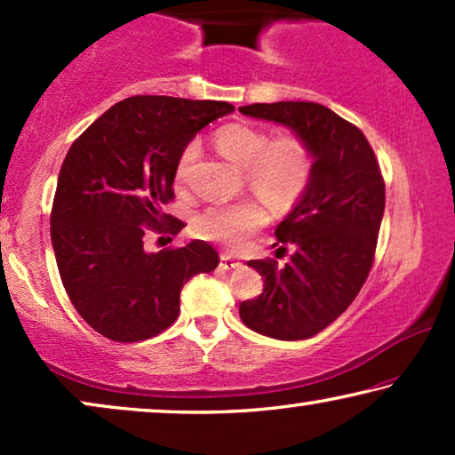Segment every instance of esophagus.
<instances>
[{
  "label": "esophagus",
  "instance_id": "obj_1",
  "mask_svg": "<svg viewBox=\"0 0 455 455\" xmlns=\"http://www.w3.org/2000/svg\"><path fill=\"white\" fill-rule=\"evenodd\" d=\"M220 267H221V269H226V271H232V269H238L240 263L235 259L229 257V254H221Z\"/></svg>",
  "mask_w": 455,
  "mask_h": 455
}]
</instances>
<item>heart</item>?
<instances>
[{"mask_svg": "<svg viewBox=\"0 0 455 455\" xmlns=\"http://www.w3.org/2000/svg\"><path fill=\"white\" fill-rule=\"evenodd\" d=\"M215 148L234 165L244 167L251 188L273 209H288L308 188L313 176V153L298 136L269 139L265 130L251 124H226L213 136ZM196 147L188 145L176 164V182L188 180ZM265 211L257 203L213 204L196 220V229L204 238L226 246L244 244L248 235L265 223Z\"/></svg>", "mask_w": 455, "mask_h": 455, "instance_id": "b5f03b06", "label": "heart"}]
</instances>
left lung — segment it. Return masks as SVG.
Returning a JSON list of instances; mask_svg holds the SVG:
<instances>
[{"label": "left lung", "mask_w": 455, "mask_h": 455, "mask_svg": "<svg viewBox=\"0 0 455 455\" xmlns=\"http://www.w3.org/2000/svg\"><path fill=\"white\" fill-rule=\"evenodd\" d=\"M240 114L290 128L313 153V176L275 228L290 260H248L263 294L240 304V319L273 339H308L350 307L369 277L385 211V184L366 136L325 105L252 103ZM282 251V248H279Z\"/></svg>", "instance_id": "obj_1"}]
</instances>
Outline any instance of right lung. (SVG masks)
<instances>
[{"label":"right lung","mask_w":455,"mask_h":455,"mask_svg":"<svg viewBox=\"0 0 455 455\" xmlns=\"http://www.w3.org/2000/svg\"><path fill=\"white\" fill-rule=\"evenodd\" d=\"M232 111L223 101L130 97L74 140L53 198L52 244L68 298L97 333L130 344L165 331L184 283L220 265L203 240L147 252L142 238L147 228H184L164 213L180 153Z\"/></svg>","instance_id":"add662e5"}]
</instances>
